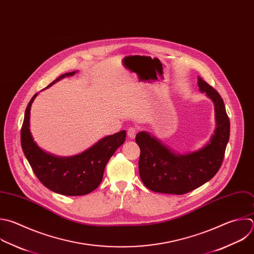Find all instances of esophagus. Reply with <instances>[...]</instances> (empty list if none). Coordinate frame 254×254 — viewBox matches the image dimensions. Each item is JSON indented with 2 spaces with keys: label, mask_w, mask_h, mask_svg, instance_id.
Masks as SVG:
<instances>
[{
  "label": "esophagus",
  "mask_w": 254,
  "mask_h": 254,
  "mask_svg": "<svg viewBox=\"0 0 254 254\" xmlns=\"http://www.w3.org/2000/svg\"><path fill=\"white\" fill-rule=\"evenodd\" d=\"M136 132H137V129L135 128V127H129L128 129H127V136L129 137V138H134L135 137V135H136Z\"/></svg>",
  "instance_id": "obj_1"
}]
</instances>
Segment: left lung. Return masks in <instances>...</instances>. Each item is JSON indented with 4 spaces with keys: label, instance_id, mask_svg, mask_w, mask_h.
<instances>
[{
    "label": "left lung",
    "instance_id": "1",
    "mask_svg": "<svg viewBox=\"0 0 254 254\" xmlns=\"http://www.w3.org/2000/svg\"><path fill=\"white\" fill-rule=\"evenodd\" d=\"M200 93L214 106L215 129L199 149L179 153L147 131H139L135 141L140 148L139 177L150 190L159 193L184 194L210 181L221 166L229 139L230 124L220 95L198 76Z\"/></svg>",
    "mask_w": 254,
    "mask_h": 254
}]
</instances>
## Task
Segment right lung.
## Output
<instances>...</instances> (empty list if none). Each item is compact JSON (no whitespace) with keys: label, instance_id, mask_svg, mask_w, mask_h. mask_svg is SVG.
<instances>
[{"label":"right lung","instance_id":"add662e5","mask_svg":"<svg viewBox=\"0 0 254 254\" xmlns=\"http://www.w3.org/2000/svg\"><path fill=\"white\" fill-rule=\"evenodd\" d=\"M77 70L65 72L51 82L71 76ZM38 93L30 101L21 130L24 154L39 181L56 193L68 196L84 195L95 190L102 183L105 167L115 151L125 142L127 131L103 137L90 148L71 156H58L42 149L34 140L30 129L31 107Z\"/></svg>","mask_w":254,"mask_h":254}]
</instances>
